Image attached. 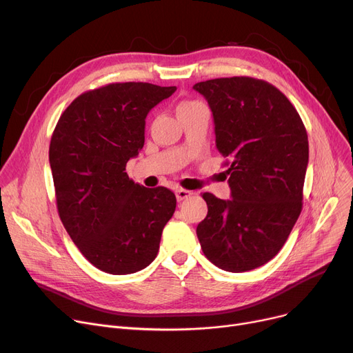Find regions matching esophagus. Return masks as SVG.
Instances as JSON below:
<instances>
[{"label":"esophagus","instance_id":"1","mask_svg":"<svg viewBox=\"0 0 353 353\" xmlns=\"http://www.w3.org/2000/svg\"><path fill=\"white\" fill-rule=\"evenodd\" d=\"M192 194H193V192L186 190V189H177V190H176L177 201H181V200H184V199H188V197H190Z\"/></svg>","mask_w":353,"mask_h":353}]
</instances>
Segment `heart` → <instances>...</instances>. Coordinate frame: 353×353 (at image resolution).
Returning a JSON list of instances; mask_svg holds the SVG:
<instances>
[{"mask_svg":"<svg viewBox=\"0 0 353 353\" xmlns=\"http://www.w3.org/2000/svg\"><path fill=\"white\" fill-rule=\"evenodd\" d=\"M196 104H199V103H196V101H184V103H181L177 108H188V107H193V105H196Z\"/></svg>","mask_w":353,"mask_h":353,"instance_id":"heart-1","label":"heart"}]
</instances>
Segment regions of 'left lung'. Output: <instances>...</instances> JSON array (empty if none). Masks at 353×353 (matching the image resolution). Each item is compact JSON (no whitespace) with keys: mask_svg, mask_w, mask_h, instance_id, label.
I'll return each instance as SVG.
<instances>
[{"mask_svg":"<svg viewBox=\"0 0 353 353\" xmlns=\"http://www.w3.org/2000/svg\"><path fill=\"white\" fill-rule=\"evenodd\" d=\"M193 88L210 105L232 190L230 200L203 193L208 216L196 233L213 265L248 272L279 253L302 212L306 128L288 97L268 81L214 79Z\"/></svg>","mask_w":353,"mask_h":353,"instance_id":"1","label":"left lung"}]
</instances>
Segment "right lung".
I'll return each instance as SVG.
<instances>
[{"label": "right lung", "mask_w": 353, "mask_h": 353, "mask_svg": "<svg viewBox=\"0 0 353 353\" xmlns=\"http://www.w3.org/2000/svg\"><path fill=\"white\" fill-rule=\"evenodd\" d=\"M176 87L113 83L83 92L61 114L50 143L57 210L87 261L111 274L150 265L176 210L165 188L128 179L127 161L144 145L145 117Z\"/></svg>", "instance_id": "obj_1"}]
</instances>
